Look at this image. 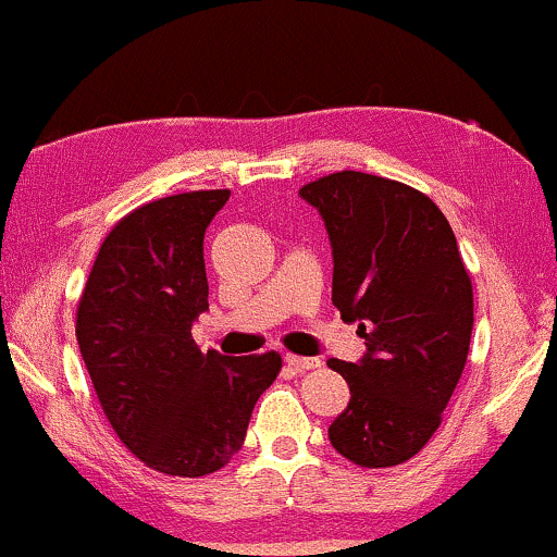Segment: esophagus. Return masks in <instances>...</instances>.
Wrapping results in <instances>:
<instances>
[{
    "mask_svg": "<svg viewBox=\"0 0 557 557\" xmlns=\"http://www.w3.org/2000/svg\"><path fill=\"white\" fill-rule=\"evenodd\" d=\"M286 363H289L295 372H308V369H315L319 367V358H308V356H295V352H286L284 358Z\"/></svg>",
    "mask_w": 557,
    "mask_h": 557,
    "instance_id": "34e87169",
    "label": "esophagus"
}]
</instances>
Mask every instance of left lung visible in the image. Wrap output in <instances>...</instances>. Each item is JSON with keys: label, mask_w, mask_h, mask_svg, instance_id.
Listing matches in <instances>:
<instances>
[{"label": "left lung", "mask_w": 557, "mask_h": 557, "mask_svg": "<svg viewBox=\"0 0 557 557\" xmlns=\"http://www.w3.org/2000/svg\"><path fill=\"white\" fill-rule=\"evenodd\" d=\"M334 257L332 302L358 324L367 352L332 358L350 404L329 424L332 446L361 468H393L433 438L462 376L472 284L457 238L430 196L343 170L302 185Z\"/></svg>", "instance_id": "8db88e82"}]
</instances>
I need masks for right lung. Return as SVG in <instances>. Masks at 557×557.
<instances>
[{
  "mask_svg": "<svg viewBox=\"0 0 557 557\" xmlns=\"http://www.w3.org/2000/svg\"><path fill=\"white\" fill-rule=\"evenodd\" d=\"M231 190H190L133 209L113 225L76 308V339L119 441L164 475L228 465L257 398L281 372L262 356L201 352L190 337L209 310L205 233Z\"/></svg>",
  "mask_w": 557,
  "mask_h": 557,
  "instance_id": "right-lung-1",
  "label": "right lung"
}]
</instances>
